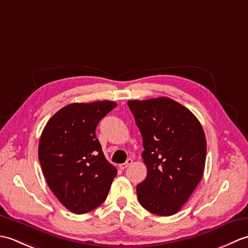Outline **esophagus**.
I'll return each instance as SVG.
<instances>
[{"label":"esophagus","mask_w":248,"mask_h":248,"mask_svg":"<svg viewBox=\"0 0 248 248\" xmlns=\"http://www.w3.org/2000/svg\"><path fill=\"white\" fill-rule=\"evenodd\" d=\"M132 163H133L132 159H128L124 163H123V164H119V168L120 170H125V168L129 167L131 164H132Z\"/></svg>","instance_id":"1"}]
</instances>
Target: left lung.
<instances>
[{
  "label": "left lung",
  "instance_id": "obj_1",
  "mask_svg": "<svg viewBox=\"0 0 248 248\" xmlns=\"http://www.w3.org/2000/svg\"><path fill=\"white\" fill-rule=\"evenodd\" d=\"M128 105L143 138L147 177L138 184L140 203L170 217L187 202L203 175L207 143L191 110L167 97L130 100Z\"/></svg>",
  "mask_w": 248,
  "mask_h": 248
}]
</instances>
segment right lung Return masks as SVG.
<instances>
[{
    "label": "right lung",
    "mask_w": 248,
    "mask_h": 248,
    "mask_svg": "<svg viewBox=\"0 0 248 248\" xmlns=\"http://www.w3.org/2000/svg\"><path fill=\"white\" fill-rule=\"evenodd\" d=\"M116 105L108 100L68 104L52 116L40 136L38 157L46 180L76 214L99 207L117 175L96 136L99 121Z\"/></svg>",
    "instance_id": "add662e5"
}]
</instances>
